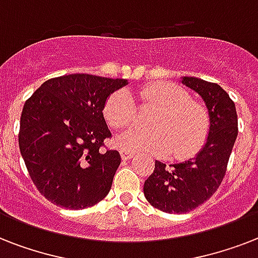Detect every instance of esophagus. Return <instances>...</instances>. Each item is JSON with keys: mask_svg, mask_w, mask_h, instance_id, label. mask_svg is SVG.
<instances>
[{"mask_svg": "<svg viewBox=\"0 0 258 258\" xmlns=\"http://www.w3.org/2000/svg\"><path fill=\"white\" fill-rule=\"evenodd\" d=\"M120 155L123 161H130L131 158H134V153L131 151H127V150H120Z\"/></svg>", "mask_w": 258, "mask_h": 258, "instance_id": "34e87169", "label": "esophagus"}]
</instances>
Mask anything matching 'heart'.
<instances>
[{
	"instance_id": "heart-1",
	"label": "heart",
	"mask_w": 258,
	"mask_h": 258,
	"mask_svg": "<svg viewBox=\"0 0 258 258\" xmlns=\"http://www.w3.org/2000/svg\"><path fill=\"white\" fill-rule=\"evenodd\" d=\"M139 99L142 105L157 108L149 120L151 128L125 130L116 138L120 149L183 158L204 145L209 131L208 111L192 101L186 89L167 82L151 83L139 91ZM135 116L137 105L128 91H116L105 101L104 117L112 128H124Z\"/></svg>"
}]
</instances>
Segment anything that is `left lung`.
Returning <instances> with one entry per match:
<instances>
[{
  "instance_id": "left-lung-1",
  "label": "left lung",
  "mask_w": 258,
  "mask_h": 258,
  "mask_svg": "<svg viewBox=\"0 0 258 258\" xmlns=\"http://www.w3.org/2000/svg\"><path fill=\"white\" fill-rule=\"evenodd\" d=\"M180 83L202 97L209 113V134L202 149L187 161L155 169L143 186L146 200L166 213H187L216 192L224 179L238 133L236 105L216 83L182 78Z\"/></svg>"
}]
</instances>
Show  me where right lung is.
I'll list each match as a JSON object with an SVG mask.
<instances>
[{
  "mask_svg": "<svg viewBox=\"0 0 258 258\" xmlns=\"http://www.w3.org/2000/svg\"><path fill=\"white\" fill-rule=\"evenodd\" d=\"M125 79L72 74L46 80L26 100L18 145L29 175L46 200L72 210L104 198L120 165L116 150L101 151L111 137L103 109Z\"/></svg>",
  "mask_w": 258,
  "mask_h": 258,
  "instance_id": "add662e5",
  "label": "right lung"
}]
</instances>
